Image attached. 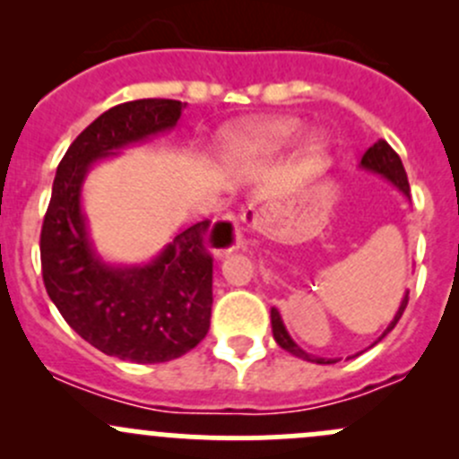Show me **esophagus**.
<instances>
[{
  "instance_id": "obj_1",
  "label": "esophagus",
  "mask_w": 459,
  "mask_h": 459,
  "mask_svg": "<svg viewBox=\"0 0 459 459\" xmlns=\"http://www.w3.org/2000/svg\"><path fill=\"white\" fill-rule=\"evenodd\" d=\"M242 221H244V224H247V226H253V224H255V221H257V211H255V208L248 206L247 211L242 212Z\"/></svg>"
}]
</instances>
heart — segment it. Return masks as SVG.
I'll return each instance as SVG.
<instances>
[{
  "label": "heart",
  "mask_w": 459,
  "mask_h": 459,
  "mask_svg": "<svg viewBox=\"0 0 459 459\" xmlns=\"http://www.w3.org/2000/svg\"><path fill=\"white\" fill-rule=\"evenodd\" d=\"M299 128H302V124L290 117L247 124V126L238 128V131L229 133L224 137V142H221V160L229 166H248L271 160V157L280 155L293 143ZM322 146L324 143L319 137H313L307 143L311 152H319Z\"/></svg>",
  "instance_id": "1"
}]
</instances>
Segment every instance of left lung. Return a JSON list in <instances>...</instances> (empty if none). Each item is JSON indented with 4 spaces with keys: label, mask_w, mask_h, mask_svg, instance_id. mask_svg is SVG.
I'll use <instances>...</instances> for the list:
<instances>
[{
    "label": "left lung",
    "mask_w": 459,
    "mask_h": 459,
    "mask_svg": "<svg viewBox=\"0 0 459 459\" xmlns=\"http://www.w3.org/2000/svg\"><path fill=\"white\" fill-rule=\"evenodd\" d=\"M359 166H362V169H367V170H371V173H377V175H382V178H386L388 182H391L393 186H395L397 191L402 193V195H406L411 200V186H409V179H406L404 166H402L400 155H397V152L393 151V148L388 146L386 142H384V140L375 142L373 146L368 148V151L362 155V161H359ZM406 304H409V290L404 293V298H402V304H400V308H397L395 317H393V322L388 324L386 331L382 333V337H379V340H384V337H386L388 333L395 328V324L400 322L402 313H404ZM271 326H273V337H275L277 344H280L284 351H289L290 355H295V358H302V359H307V362H316V364H335L337 362V359L316 358V355H308L307 351L299 349V346L295 344L293 340H290L289 331H286V326H284V322H281L280 311H277V308H271Z\"/></svg>",
    "instance_id": "8db88e82"
}]
</instances>
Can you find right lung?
<instances>
[{"label": "right lung", "instance_id": "obj_1", "mask_svg": "<svg viewBox=\"0 0 459 459\" xmlns=\"http://www.w3.org/2000/svg\"><path fill=\"white\" fill-rule=\"evenodd\" d=\"M184 106L135 100L101 113L59 161L41 224V275L57 311L101 353L137 364L182 358L206 337L212 307L208 220L175 235L152 262L110 266L88 239L82 184L101 157L175 128Z\"/></svg>", "mask_w": 459, "mask_h": 459}]
</instances>
